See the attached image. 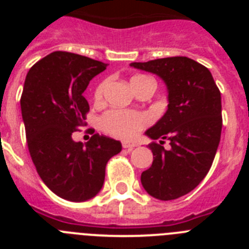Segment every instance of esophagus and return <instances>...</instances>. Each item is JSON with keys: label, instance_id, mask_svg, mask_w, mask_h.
Here are the masks:
<instances>
[{"label": "esophagus", "instance_id": "obj_1", "mask_svg": "<svg viewBox=\"0 0 249 249\" xmlns=\"http://www.w3.org/2000/svg\"><path fill=\"white\" fill-rule=\"evenodd\" d=\"M122 147L123 148L128 149V151H132V149L135 148V147H137V144H136L135 142H132V141H123Z\"/></svg>", "mask_w": 249, "mask_h": 249}]
</instances>
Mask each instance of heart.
I'll return each mask as SVG.
<instances>
[{"label": "heart", "mask_w": 249, "mask_h": 249, "mask_svg": "<svg viewBox=\"0 0 249 249\" xmlns=\"http://www.w3.org/2000/svg\"><path fill=\"white\" fill-rule=\"evenodd\" d=\"M142 78H147L143 76H135L131 78V86ZM106 83H101L94 92L96 101H101L105 93ZM102 128L109 135L116 136L120 138H132L137 135L141 129L148 124V118L143 113L138 112L127 111V109H112L106 114H103L101 120Z\"/></svg>", "instance_id": "1"}]
</instances>
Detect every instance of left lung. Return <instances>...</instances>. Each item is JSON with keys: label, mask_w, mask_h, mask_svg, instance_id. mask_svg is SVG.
Here are the masks:
<instances>
[{"label": "left lung", "mask_w": 249, "mask_h": 249, "mask_svg": "<svg viewBox=\"0 0 249 249\" xmlns=\"http://www.w3.org/2000/svg\"><path fill=\"white\" fill-rule=\"evenodd\" d=\"M131 67L151 72L167 87L166 113L144 135L160 143L148 144L153 162L141 175L149 196L171 201L190 193L210 171L222 131L221 92L210 70L188 57H167ZM163 139L170 141L166 150Z\"/></svg>", "instance_id": "obj_1"}]
</instances>
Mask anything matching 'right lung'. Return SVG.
Segmentation results:
<instances>
[{
  "label": "right lung",
  "mask_w": 249,
  "mask_h": 249,
  "mask_svg": "<svg viewBox=\"0 0 249 249\" xmlns=\"http://www.w3.org/2000/svg\"><path fill=\"white\" fill-rule=\"evenodd\" d=\"M107 65L56 51L34 65L21 97L28 151L39 177L54 195L71 202L93 198L105 182L106 164L120 153V141L93 135L87 143L72 133L89 111L83 97L89 81Z\"/></svg>",
  "instance_id": "obj_1"
}]
</instances>
